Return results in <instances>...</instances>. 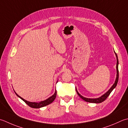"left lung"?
<instances>
[{
    "mask_svg": "<svg viewBox=\"0 0 128 128\" xmlns=\"http://www.w3.org/2000/svg\"><path fill=\"white\" fill-rule=\"evenodd\" d=\"M115 52V54H116V57L117 62H116V81H115L114 84L112 85V86L109 89L108 91L106 92V93L104 94L98 98H85L84 96H82V95H80L79 93L77 91L76 88V91L77 94H78V96L80 97L82 99H83L84 100H85L86 102H92V103H100V102H104L105 100H106L108 96L110 95V94L111 93V92L112 90H113V89L116 87L117 83H118V79H119V70H118L119 61H118V58L117 54L116 53V52Z\"/></svg>",
    "mask_w": 128,
    "mask_h": 128,
    "instance_id": "1",
    "label": "left lung"
}]
</instances>
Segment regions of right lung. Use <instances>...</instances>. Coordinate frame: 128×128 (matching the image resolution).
Returning <instances> with one entry per match:
<instances>
[{
    "instance_id": "obj_1",
    "label": "right lung",
    "mask_w": 128,
    "mask_h": 128,
    "mask_svg": "<svg viewBox=\"0 0 128 128\" xmlns=\"http://www.w3.org/2000/svg\"><path fill=\"white\" fill-rule=\"evenodd\" d=\"M14 92H15V91H14ZM15 93H16V94L22 100H23L25 102H26L28 106H29L30 107L32 108H40L44 107L45 106H48V105H49L50 103H52V102L54 100V99H56V90L54 94L50 97L48 98L47 99L45 100L41 101L40 102H28V101L26 100H25L23 98H22L21 96H20L16 93V92H15Z\"/></svg>"
}]
</instances>
